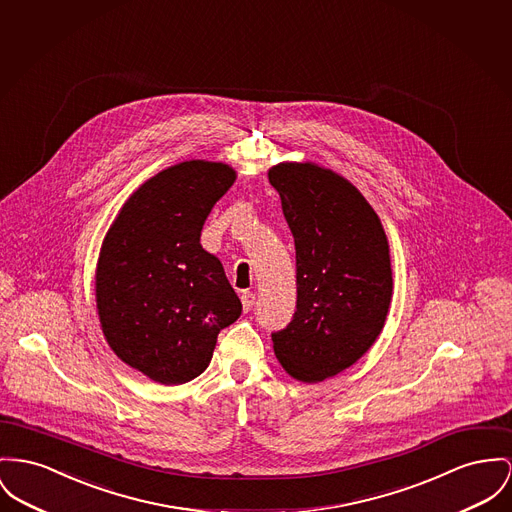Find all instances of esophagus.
I'll list each match as a JSON object with an SVG mask.
<instances>
[{"instance_id":"1","label":"esophagus","mask_w":512,"mask_h":512,"mask_svg":"<svg viewBox=\"0 0 512 512\" xmlns=\"http://www.w3.org/2000/svg\"><path fill=\"white\" fill-rule=\"evenodd\" d=\"M240 301H242V308H244V312H248V310L252 308V305H254V295H252L250 291H242Z\"/></svg>"}]
</instances>
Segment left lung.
Listing matches in <instances>:
<instances>
[{
    "mask_svg": "<svg viewBox=\"0 0 512 512\" xmlns=\"http://www.w3.org/2000/svg\"><path fill=\"white\" fill-rule=\"evenodd\" d=\"M297 252V310L272 334L283 371L316 384L357 363L392 301L390 246L375 209L338 172L312 161L268 171Z\"/></svg>",
    "mask_w": 512,
    "mask_h": 512,
    "instance_id": "left-lung-1",
    "label": "left lung"
}]
</instances>
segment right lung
<instances>
[{"mask_svg":"<svg viewBox=\"0 0 512 512\" xmlns=\"http://www.w3.org/2000/svg\"><path fill=\"white\" fill-rule=\"evenodd\" d=\"M237 171L192 159L147 178L104 235L95 301L120 361L171 386L202 375L217 334L242 312L223 264L200 244L205 219Z\"/></svg>","mask_w":512,"mask_h":512,"instance_id":"add662e5","label":"right lung"}]
</instances>
